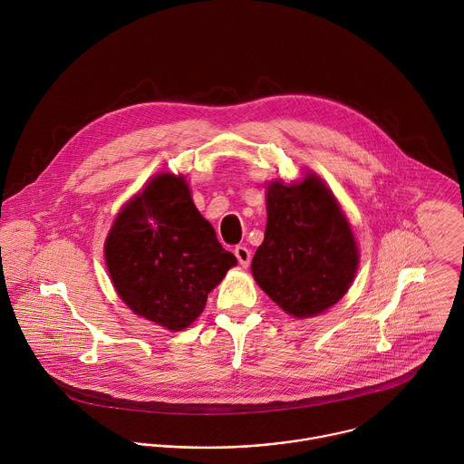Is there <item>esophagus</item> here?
Masks as SVG:
<instances>
[{
    "label": "esophagus",
    "mask_w": 464,
    "mask_h": 464,
    "mask_svg": "<svg viewBox=\"0 0 464 464\" xmlns=\"http://www.w3.org/2000/svg\"><path fill=\"white\" fill-rule=\"evenodd\" d=\"M234 254H236L239 265L243 266V267H248L250 261H252V252L246 246H236Z\"/></svg>",
    "instance_id": "1"
}]
</instances>
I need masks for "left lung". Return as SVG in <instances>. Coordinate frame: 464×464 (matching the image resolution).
<instances>
[{
	"label": "left lung",
	"instance_id": "left-lung-1",
	"mask_svg": "<svg viewBox=\"0 0 464 464\" xmlns=\"http://www.w3.org/2000/svg\"><path fill=\"white\" fill-rule=\"evenodd\" d=\"M265 241L252 273L287 314L309 318L327 311L348 291L359 250L339 203L314 173L285 186L275 180L266 195Z\"/></svg>",
	"mask_w": 464,
	"mask_h": 464
}]
</instances>
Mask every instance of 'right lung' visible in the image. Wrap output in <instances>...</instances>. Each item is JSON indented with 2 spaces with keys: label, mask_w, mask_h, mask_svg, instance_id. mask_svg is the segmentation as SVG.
<instances>
[{
  "label": "right lung",
  "mask_w": 464,
  "mask_h": 464,
  "mask_svg": "<svg viewBox=\"0 0 464 464\" xmlns=\"http://www.w3.org/2000/svg\"><path fill=\"white\" fill-rule=\"evenodd\" d=\"M105 261L120 298L168 331L189 327L237 259L195 207L184 177L160 173L118 214Z\"/></svg>",
  "instance_id": "obj_1"
}]
</instances>
